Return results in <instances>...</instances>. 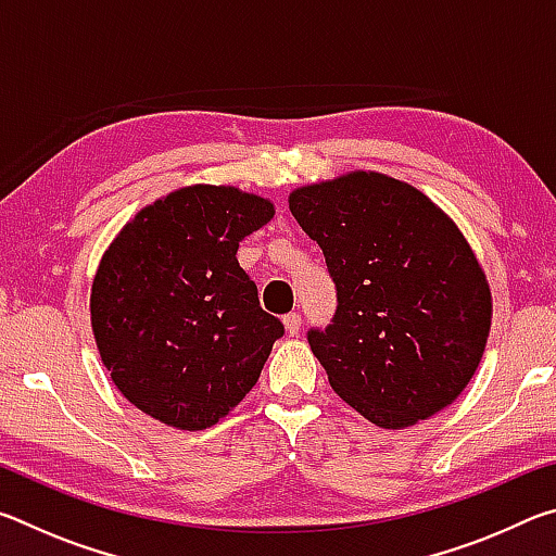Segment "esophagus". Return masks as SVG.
Wrapping results in <instances>:
<instances>
[{
  "mask_svg": "<svg viewBox=\"0 0 556 556\" xmlns=\"http://www.w3.org/2000/svg\"><path fill=\"white\" fill-rule=\"evenodd\" d=\"M285 328L289 336H296L301 331V314L299 312H291L285 316Z\"/></svg>",
  "mask_w": 556,
  "mask_h": 556,
  "instance_id": "1",
  "label": "esophagus"
}]
</instances>
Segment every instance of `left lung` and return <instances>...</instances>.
Instances as JSON below:
<instances>
[{
  "mask_svg": "<svg viewBox=\"0 0 556 556\" xmlns=\"http://www.w3.org/2000/svg\"><path fill=\"white\" fill-rule=\"evenodd\" d=\"M289 211L324 250L336 314L308 331L331 388L382 429L454 402L481 363L491 289L456 223L375 172L296 188Z\"/></svg>",
  "mask_w": 556,
  "mask_h": 556,
  "instance_id": "8db88e82",
  "label": "left lung"
}]
</instances>
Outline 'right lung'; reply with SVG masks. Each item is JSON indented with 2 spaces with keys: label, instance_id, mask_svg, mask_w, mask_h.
<instances>
[{
  "label": "right lung",
  "instance_id": "1",
  "mask_svg": "<svg viewBox=\"0 0 556 556\" xmlns=\"http://www.w3.org/2000/svg\"><path fill=\"white\" fill-rule=\"evenodd\" d=\"M275 205L232 186H186L131 218L100 260L90 321L117 390L166 427L220 421L265 368L285 324L262 312L240 242Z\"/></svg>",
  "mask_w": 556,
  "mask_h": 556
}]
</instances>
